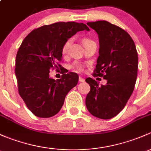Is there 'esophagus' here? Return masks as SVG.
Wrapping results in <instances>:
<instances>
[{"label":"esophagus","instance_id":"1","mask_svg":"<svg viewBox=\"0 0 151 151\" xmlns=\"http://www.w3.org/2000/svg\"><path fill=\"white\" fill-rule=\"evenodd\" d=\"M78 81H79V82H81V83H83V82L85 81V79L83 78H81V77H79Z\"/></svg>","mask_w":151,"mask_h":151}]
</instances>
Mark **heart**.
<instances>
[{"label": "heart", "mask_w": 151, "mask_h": 151, "mask_svg": "<svg viewBox=\"0 0 151 151\" xmlns=\"http://www.w3.org/2000/svg\"><path fill=\"white\" fill-rule=\"evenodd\" d=\"M73 38H70L65 42L64 44H63V49H62V52H63V54H66L68 52V51H69V49H70V47L71 44H72V43H73ZM87 41H88V40L85 39L83 42L85 43V42ZM71 68H73L74 70H76L77 72H81L83 69V65L81 64V63H78V62L74 63L72 65V66H71Z\"/></svg>", "instance_id": "1"}]
</instances>
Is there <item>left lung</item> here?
Instances as JSON below:
<instances>
[{"label": "left lung", "mask_w": 151, "mask_h": 151, "mask_svg": "<svg viewBox=\"0 0 151 151\" xmlns=\"http://www.w3.org/2000/svg\"><path fill=\"white\" fill-rule=\"evenodd\" d=\"M98 35L99 57L94 76H103L105 85L99 86L91 78L86 82L90 91L86 98L88 112L101 119L119 114L131 97L136 83L138 55L134 42L125 30L107 21L87 22Z\"/></svg>", "instance_id": "1"}]
</instances>
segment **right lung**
Returning a JSON list of instances; mask_svg holds the SVG:
<instances>
[{
	"label": "right lung",
	"instance_id": "1",
	"mask_svg": "<svg viewBox=\"0 0 151 151\" xmlns=\"http://www.w3.org/2000/svg\"><path fill=\"white\" fill-rule=\"evenodd\" d=\"M82 30L89 28L83 23L57 22L33 29L23 40L17 54L15 74L19 95L35 116L50 118L58 113L68 93L77 85V73H64L56 81L49 70H61L58 63L63 44Z\"/></svg>",
	"mask_w": 151,
	"mask_h": 151
}]
</instances>
